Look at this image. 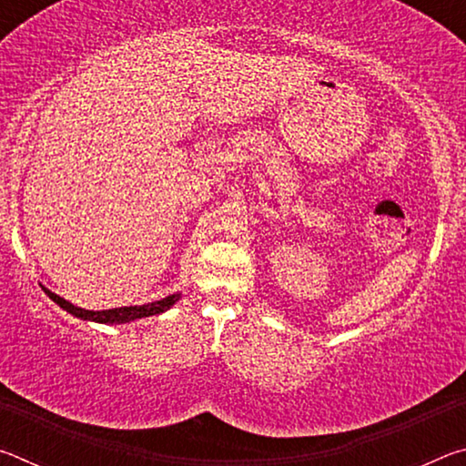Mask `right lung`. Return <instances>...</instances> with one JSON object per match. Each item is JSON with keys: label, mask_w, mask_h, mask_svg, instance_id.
Masks as SVG:
<instances>
[{"label": "right lung", "mask_w": 466, "mask_h": 466, "mask_svg": "<svg viewBox=\"0 0 466 466\" xmlns=\"http://www.w3.org/2000/svg\"><path fill=\"white\" fill-rule=\"evenodd\" d=\"M45 294L49 296L53 302H57L63 310H67L69 314H74L77 319H84V320H94V322H129V320H136V319H144V317H154V314H160L164 310H168L172 304L177 302L180 298V294H172L164 299H157V302L152 304H144V306H125V309H113V310H84V309H77V306L69 304L67 299L59 298L57 294H53V291L45 289Z\"/></svg>", "instance_id": "obj_1"}]
</instances>
